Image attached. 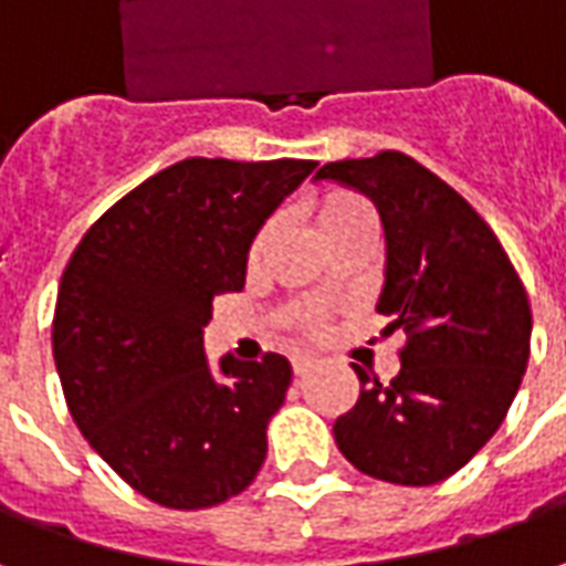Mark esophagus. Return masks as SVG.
<instances>
[{"instance_id": "34e87169", "label": "esophagus", "mask_w": 566, "mask_h": 566, "mask_svg": "<svg viewBox=\"0 0 566 566\" xmlns=\"http://www.w3.org/2000/svg\"><path fill=\"white\" fill-rule=\"evenodd\" d=\"M312 369H315V360H312V357H296L294 360L296 376H306V373H312Z\"/></svg>"}]
</instances>
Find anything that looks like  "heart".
<instances>
[{"label": "heart", "mask_w": 566, "mask_h": 566, "mask_svg": "<svg viewBox=\"0 0 566 566\" xmlns=\"http://www.w3.org/2000/svg\"><path fill=\"white\" fill-rule=\"evenodd\" d=\"M352 221H373V211L364 199L352 197V193H333V197L324 199V206L318 211V223H321V233H327L333 227H343V223ZM270 242V230H263L258 235V242L251 248V258H260V251L266 248Z\"/></svg>", "instance_id": "heart-1"}]
</instances>
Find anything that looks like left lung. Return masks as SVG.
<instances>
[{
  "label": "left lung",
  "instance_id": "8db88e82",
  "mask_svg": "<svg viewBox=\"0 0 566 566\" xmlns=\"http://www.w3.org/2000/svg\"><path fill=\"white\" fill-rule=\"evenodd\" d=\"M373 199L385 227L379 308L403 331L400 373L367 369L357 403L336 418V446L360 473L437 485L497 433L531 357V303L494 230L442 178L400 150L321 166Z\"/></svg>",
  "mask_w": 566,
  "mask_h": 566
}]
</instances>
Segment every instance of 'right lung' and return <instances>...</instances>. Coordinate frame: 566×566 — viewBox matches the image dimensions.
<instances>
[{
  "label": "right lung",
  "mask_w": 566,
  "mask_h": 566,
  "mask_svg": "<svg viewBox=\"0 0 566 566\" xmlns=\"http://www.w3.org/2000/svg\"><path fill=\"white\" fill-rule=\"evenodd\" d=\"M315 160L190 157L117 199L69 258L54 308V364L96 454L169 510L245 491L291 364L221 357L209 367L211 300L242 291L248 248Z\"/></svg>",
  "instance_id": "obj_1"
}]
</instances>
